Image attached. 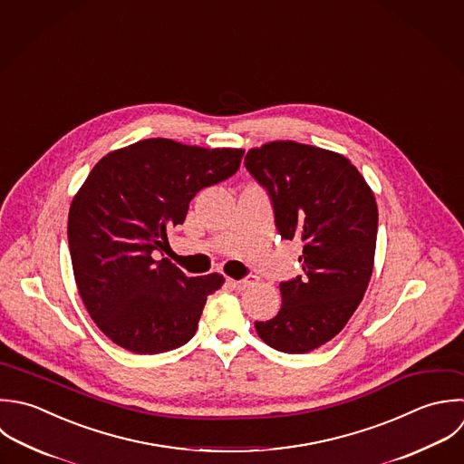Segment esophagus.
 <instances>
[{"label":"esophagus","instance_id":"34e87169","mask_svg":"<svg viewBox=\"0 0 464 464\" xmlns=\"http://www.w3.org/2000/svg\"><path fill=\"white\" fill-rule=\"evenodd\" d=\"M256 282H258V276L249 275V276H246L244 280H229L227 284H229V287H231L233 291H244V289H247V287L255 285Z\"/></svg>","mask_w":464,"mask_h":464}]
</instances>
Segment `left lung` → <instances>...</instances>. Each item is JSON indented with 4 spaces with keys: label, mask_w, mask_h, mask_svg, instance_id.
Instances as JSON below:
<instances>
[{
    "label": "left lung",
    "mask_w": 464,
    "mask_h": 464,
    "mask_svg": "<svg viewBox=\"0 0 464 464\" xmlns=\"http://www.w3.org/2000/svg\"><path fill=\"white\" fill-rule=\"evenodd\" d=\"M246 169L267 191L282 238L302 242V275L280 282L282 307L255 322L258 336L289 354L331 342L358 309L372 276L378 206L340 153L293 140L253 148Z\"/></svg>",
    "instance_id": "left-lung-1"
}]
</instances>
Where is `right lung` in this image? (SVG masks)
I'll list each match as a JSON object with an SVG mask.
<instances>
[{"mask_svg": "<svg viewBox=\"0 0 464 464\" xmlns=\"http://www.w3.org/2000/svg\"><path fill=\"white\" fill-rule=\"evenodd\" d=\"M244 151L146 139L104 155L72 200L68 247L81 300L97 327L135 354L188 343L222 275L189 278L153 251L186 220L191 198L229 179Z\"/></svg>", "mask_w": 464, "mask_h": 464, "instance_id": "obj_1", "label": "right lung"}]
</instances>
